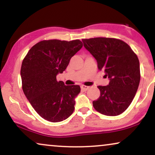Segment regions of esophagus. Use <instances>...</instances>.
<instances>
[{"label":"esophagus","mask_w":155,"mask_h":155,"mask_svg":"<svg viewBox=\"0 0 155 155\" xmlns=\"http://www.w3.org/2000/svg\"><path fill=\"white\" fill-rule=\"evenodd\" d=\"M81 88L82 91H87L88 88H89V86L82 85V86H81Z\"/></svg>","instance_id":"esophagus-1"}]
</instances>
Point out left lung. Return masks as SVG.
I'll use <instances>...</instances> for the list:
<instances>
[{
	"label": "left lung",
	"instance_id": "1",
	"mask_svg": "<svg viewBox=\"0 0 155 155\" xmlns=\"http://www.w3.org/2000/svg\"><path fill=\"white\" fill-rule=\"evenodd\" d=\"M84 47L96 59L98 68L106 73L108 85L98 86L101 94L93 101L101 114L115 116L124 112L133 101L140 80V62L127 43L115 38L84 39Z\"/></svg>",
	"mask_w": 155,
	"mask_h": 155
}]
</instances>
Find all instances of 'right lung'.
<instances>
[{
    "label": "right lung",
    "instance_id": "obj_1",
    "mask_svg": "<svg viewBox=\"0 0 155 155\" xmlns=\"http://www.w3.org/2000/svg\"><path fill=\"white\" fill-rule=\"evenodd\" d=\"M83 44L79 40H43L31 48L22 61V90L33 108L43 118L61 122L72 114L79 85L66 86L57 75L67 69Z\"/></svg>",
    "mask_w": 155,
    "mask_h": 155
}]
</instances>
